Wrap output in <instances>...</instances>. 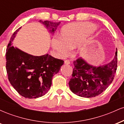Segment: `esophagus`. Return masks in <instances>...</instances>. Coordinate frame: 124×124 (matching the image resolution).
I'll return each mask as SVG.
<instances>
[{"mask_svg":"<svg viewBox=\"0 0 124 124\" xmlns=\"http://www.w3.org/2000/svg\"><path fill=\"white\" fill-rule=\"evenodd\" d=\"M64 62H65V64H66V65H69L70 64V61L69 60H65Z\"/></svg>","mask_w":124,"mask_h":124,"instance_id":"esophagus-1","label":"esophagus"}]
</instances>
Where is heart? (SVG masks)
<instances>
[{
	"instance_id": "heart-1",
	"label": "heart",
	"mask_w": 124,
	"mask_h": 124,
	"mask_svg": "<svg viewBox=\"0 0 124 124\" xmlns=\"http://www.w3.org/2000/svg\"><path fill=\"white\" fill-rule=\"evenodd\" d=\"M94 25L87 22H79L67 24L62 28L60 37L52 39V46L60 56H65L73 46L76 52L82 50L85 42L92 34Z\"/></svg>"
}]
</instances>
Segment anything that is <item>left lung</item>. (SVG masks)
Returning a JSON list of instances; mask_svg holds the SVG:
<instances>
[{
  "mask_svg": "<svg viewBox=\"0 0 124 124\" xmlns=\"http://www.w3.org/2000/svg\"><path fill=\"white\" fill-rule=\"evenodd\" d=\"M72 76L69 82L70 90L82 97L100 94L113 81L117 67V49L113 59L108 63L93 66L82 57L73 62Z\"/></svg>",
  "mask_w": 124,
  "mask_h": 124,
  "instance_id": "1",
  "label": "left lung"
}]
</instances>
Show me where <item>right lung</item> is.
Here are the masks:
<instances>
[{
    "label": "right lung",
    "instance_id": "add662e5",
    "mask_svg": "<svg viewBox=\"0 0 124 124\" xmlns=\"http://www.w3.org/2000/svg\"><path fill=\"white\" fill-rule=\"evenodd\" d=\"M54 34L61 22L39 20ZM12 35L6 53L7 73L12 86L21 96L36 99L44 96L52 85V78L58 73L64 61L47 54L34 56L13 46L17 32Z\"/></svg>",
    "mask_w": 124,
    "mask_h": 124
}]
</instances>
